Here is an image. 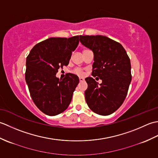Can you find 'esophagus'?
Wrapping results in <instances>:
<instances>
[{
  "mask_svg": "<svg viewBox=\"0 0 158 158\" xmlns=\"http://www.w3.org/2000/svg\"><path fill=\"white\" fill-rule=\"evenodd\" d=\"M79 81H80V82H83V81H84V80H85L83 78V77H79Z\"/></svg>",
  "mask_w": 158,
  "mask_h": 158,
  "instance_id": "34e87169",
  "label": "esophagus"
}]
</instances>
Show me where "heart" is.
Instances as JSON below:
<instances>
[{
    "label": "heart",
    "instance_id": "b5f03b06",
    "mask_svg": "<svg viewBox=\"0 0 158 158\" xmlns=\"http://www.w3.org/2000/svg\"><path fill=\"white\" fill-rule=\"evenodd\" d=\"M73 73L78 76H83L84 75V70H83V69L79 68V67H76L75 69H74Z\"/></svg>",
    "mask_w": 158,
    "mask_h": 158
}]
</instances>
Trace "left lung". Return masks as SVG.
Listing matches in <instances>:
<instances>
[{"label": "left lung", "instance_id": "left-lung-1", "mask_svg": "<svg viewBox=\"0 0 158 158\" xmlns=\"http://www.w3.org/2000/svg\"><path fill=\"white\" fill-rule=\"evenodd\" d=\"M81 44L92 50L94 61L92 75L98 77V84L87 77L85 92L89 109L100 115H109L122 105L132 79L131 64L125 49L119 43L105 36H79Z\"/></svg>", "mask_w": 158, "mask_h": 158}]
</instances>
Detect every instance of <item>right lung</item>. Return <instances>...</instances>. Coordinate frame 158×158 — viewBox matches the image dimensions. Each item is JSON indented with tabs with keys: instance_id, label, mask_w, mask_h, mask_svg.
<instances>
[{
	"instance_id": "1",
	"label": "right lung",
	"mask_w": 158,
	"mask_h": 158,
	"mask_svg": "<svg viewBox=\"0 0 158 158\" xmlns=\"http://www.w3.org/2000/svg\"><path fill=\"white\" fill-rule=\"evenodd\" d=\"M79 42V36L49 38L35 45L26 58L25 79L30 94L36 106L46 115H58L71 102L79 77L68 73L60 80L56 75L59 69L69 64Z\"/></svg>"
}]
</instances>
